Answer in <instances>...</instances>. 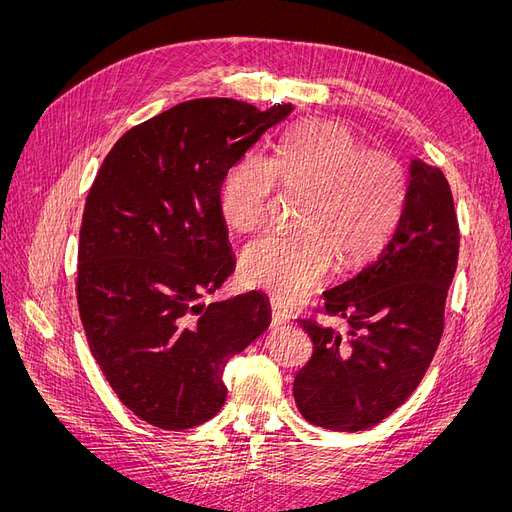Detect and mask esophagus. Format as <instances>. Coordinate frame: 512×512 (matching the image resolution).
Instances as JSON below:
<instances>
[{
	"mask_svg": "<svg viewBox=\"0 0 512 512\" xmlns=\"http://www.w3.org/2000/svg\"><path fill=\"white\" fill-rule=\"evenodd\" d=\"M286 322H290V312H288V309L273 303L271 305V324H273V327H280V324H286Z\"/></svg>",
	"mask_w": 512,
	"mask_h": 512,
	"instance_id": "esophagus-1",
	"label": "esophagus"
}]
</instances>
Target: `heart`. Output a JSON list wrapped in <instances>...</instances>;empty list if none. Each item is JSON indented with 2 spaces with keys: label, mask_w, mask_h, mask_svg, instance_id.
I'll return each mask as SVG.
<instances>
[{
  "label": "heart",
  "mask_w": 512,
  "mask_h": 512,
  "mask_svg": "<svg viewBox=\"0 0 512 512\" xmlns=\"http://www.w3.org/2000/svg\"><path fill=\"white\" fill-rule=\"evenodd\" d=\"M280 181L305 192L301 232H271L241 258L243 280L275 301L297 303L314 292L333 267L356 265L376 254L406 203L408 173L393 153L363 149L339 121L309 119L294 126L271 160L245 156L220 185L224 220L241 232L267 218Z\"/></svg>",
  "instance_id": "obj_1"
}]
</instances>
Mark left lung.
<instances>
[{
  "label": "left lung",
  "mask_w": 512,
  "mask_h": 512,
  "mask_svg": "<svg viewBox=\"0 0 512 512\" xmlns=\"http://www.w3.org/2000/svg\"><path fill=\"white\" fill-rule=\"evenodd\" d=\"M457 256L451 185L440 168L414 160L404 209L380 254L324 292L318 312L342 318L348 333L299 318L314 344L312 359L292 384L305 421L331 431H361L404 404L442 339Z\"/></svg>",
  "instance_id": "1"
}]
</instances>
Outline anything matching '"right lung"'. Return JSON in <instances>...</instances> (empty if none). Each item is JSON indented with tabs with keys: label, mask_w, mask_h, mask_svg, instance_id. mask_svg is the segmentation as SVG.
<instances>
[{
	"label": "right lung",
	"mask_w": 512,
	"mask_h": 512,
	"mask_svg": "<svg viewBox=\"0 0 512 512\" xmlns=\"http://www.w3.org/2000/svg\"><path fill=\"white\" fill-rule=\"evenodd\" d=\"M232 98L181 102L123 134L85 198L76 303L91 354L128 410L160 429L220 412L222 371L265 333V294L198 305L235 271L220 185L284 121Z\"/></svg>",
	"instance_id": "1"
}]
</instances>
